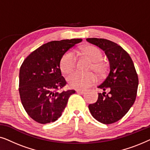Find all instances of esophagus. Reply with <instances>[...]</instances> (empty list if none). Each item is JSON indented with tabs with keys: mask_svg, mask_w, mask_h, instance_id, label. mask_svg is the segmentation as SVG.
Masks as SVG:
<instances>
[{
	"mask_svg": "<svg viewBox=\"0 0 150 150\" xmlns=\"http://www.w3.org/2000/svg\"><path fill=\"white\" fill-rule=\"evenodd\" d=\"M76 93H83L84 92H85V90H83V89H77V90H76Z\"/></svg>",
	"mask_w": 150,
	"mask_h": 150,
	"instance_id": "obj_1",
	"label": "esophagus"
}]
</instances>
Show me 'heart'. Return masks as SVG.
I'll return each instance as SVG.
<instances>
[{
  "label": "heart",
  "instance_id": "1",
  "mask_svg": "<svg viewBox=\"0 0 150 150\" xmlns=\"http://www.w3.org/2000/svg\"><path fill=\"white\" fill-rule=\"evenodd\" d=\"M86 55L91 59L93 63L91 69L98 73L102 74L105 69V64L101 62L103 59L102 52L97 47L87 46L84 48ZM77 62L76 54L74 51H67L61 57L60 61V69L64 74H69L75 68ZM67 81L69 86L74 89H85L93 85L98 81V77L94 73H84L76 71L67 76Z\"/></svg>",
  "mask_w": 150,
  "mask_h": 150
}]
</instances>
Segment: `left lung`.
Here are the masks:
<instances>
[{
  "mask_svg": "<svg viewBox=\"0 0 150 150\" xmlns=\"http://www.w3.org/2000/svg\"><path fill=\"white\" fill-rule=\"evenodd\" d=\"M87 41L104 50L110 63L108 76L98 87L103 93H98L97 102L89 104V109L98 122L112 124L121 120L134 104L138 76L130 55L117 44L102 38H87Z\"/></svg>",
  "mask_w": 150,
  "mask_h": 150,
  "instance_id": "obj_1",
  "label": "left lung"
}]
</instances>
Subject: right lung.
I'll use <instances>...</instances> for the list:
<instances>
[{"label": "right lung", "instance_id": "right-lung-1", "mask_svg": "<svg viewBox=\"0 0 150 150\" xmlns=\"http://www.w3.org/2000/svg\"><path fill=\"white\" fill-rule=\"evenodd\" d=\"M82 39L52 41L32 52L22 63L19 93L27 114L42 124L54 122L62 115L74 90L59 91L66 85L61 76L60 61Z\"/></svg>", "mask_w": 150, "mask_h": 150}]
</instances>
